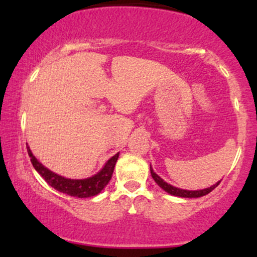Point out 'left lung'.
Masks as SVG:
<instances>
[{
	"mask_svg": "<svg viewBox=\"0 0 257 257\" xmlns=\"http://www.w3.org/2000/svg\"><path fill=\"white\" fill-rule=\"evenodd\" d=\"M150 170H151V175L153 180L156 181V184H157L159 187L163 188L166 192H168L169 194H173V196H176V197H182V198H198V197H203L205 196V194L210 193L211 191L214 190V188H216L217 186H219V184L221 181L216 182V184L210 186V187L208 188H204V190H198V191H187V190H181V188H178V187H174V186L167 184L166 181H164L163 179L159 178V176L156 174L155 172H153L152 167L150 166Z\"/></svg>",
	"mask_w": 257,
	"mask_h": 257,
	"instance_id": "left-lung-1",
	"label": "left lung"
}]
</instances>
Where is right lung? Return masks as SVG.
I'll return each mask as SVG.
<instances>
[{
    "label": "right lung",
    "instance_id": "right-lung-1",
    "mask_svg": "<svg viewBox=\"0 0 257 257\" xmlns=\"http://www.w3.org/2000/svg\"><path fill=\"white\" fill-rule=\"evenodd\" d=\"M28 149V153L31 158V163L34 166L36 172L40 174L42 178L46 180L47 184L52 186L53 188L63 192L65 194H69L71 197H77V198H88V197L96 196L104 190L106 185L110 182L113 174L114 166L118 159L119 153H116L113 157H111L106 162V164L101 170L91 178L82 179V180H73V179H66L64 176L58 175V174L53 173L52 170L47 169L42 163L37 161L36 157L32 155L30 147L26 146Z\"/></svg>",
    "mask_w": 257,
    "mask_h": 257
}]
</instances>
